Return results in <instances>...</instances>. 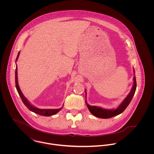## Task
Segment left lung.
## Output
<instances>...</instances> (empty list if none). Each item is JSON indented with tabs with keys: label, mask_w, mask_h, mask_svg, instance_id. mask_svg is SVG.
<instances>
[{
	"label": "left lung",
	"mask_w": 154,
	"mask_h": 154,
	"mask_svg": "<svg viewBox=\"0 0 154 154\" xmlns=\"http://www.w3.org/2000/svg\"><path fill=\"white\" fill-rule=\"evenodd\" d=\"M133 72L134 75V69L133 68ZM136 89V76H134L133 77V85L132 87V89L130 92V93L128 94V95L126 97V98L123 100V101L120 104V105L116 109L114 110H108V109H104L101 107H97V106H89L88 105L87 100H85V103L87 104V106L91 112L92 114L95 116L97 117L101 118V119H109L112 117L114 116H117L122 112H123L125 109L127 108V107L130 104L132 98L135 93ZM85 91V97L87 95V92Z\"/></svg>",
	"instance_id": "8db88e82"
}]
</instances>
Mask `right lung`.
<instances>
[{
    "label": "right lung",
    "mask_w": 154,
    "mask_h": 154,
    "mask_svg": "<svg viewBox=\"0 0 154 154\" xmlns=\"http://www.w3.org/2000/svg\"><path fill=\"white\" fill-rule=\"evenodd\" d=\"M20 51H19L17 57L16 59V61H17L19 55H20ZM17 66L16 67V70H15V85H16V88L17 89V91L19 94V95H20V97L22 100L23 103L25 104V106L30 110L35 113H37L39 115H42L43 116H51L53 115L56 114V113H57L60 110H61L62 108L60 109H38L34 106H33L32 105H31L29 102L27 100V99L24 97V95H23V94L20 88L19 85H18V73H17Z\"/></svg>",
    "instance_id": "right-lung-1"
}]
</instances>
